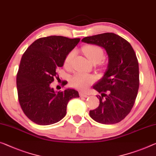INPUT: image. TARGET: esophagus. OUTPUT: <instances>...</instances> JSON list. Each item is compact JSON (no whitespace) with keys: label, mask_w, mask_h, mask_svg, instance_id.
Segmentation results:
<instances>
[{"label":"esophagus","mask_w":156,"mask_h":156,"mask_svg":"<svg viewBox=\"0 0 156 156\" xmlns=\"http://www.w3.org/2000/svg\"><path fill=\"white\" fill-rule=\"evenodd\" d=\"M80 97H87L88 96V93H85V92H80Z\"/></svg>","instance_id":"obj_1"}]
</instances>
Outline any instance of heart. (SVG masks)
<instances>
[{"mask_svg":"<svg viewBox=\"0 0 156 156\" xmlns=\"http://www.w3.org/2000/svg\"><path fill=\"white\" fill-rule=\"evenodd\" d=\"M83 53L90 61L94 63H99L104 58V52L101 47L98 45H87L82 49ZM75 56V51L72 50L65 57L63 65L66 68L71 66L73 59ZM96 80L95 76L90 74L76 73L71 77L70 83L74 88L79 90H86Z\"/></svg>","mask_w":156,"mask_h":156,"instance_id":"1","label":"heart"}]
</instances>
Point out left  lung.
Returning <instances> with one entry per match:
<instances>
[{"instance_id":"left-lung-1","label":"left lung","mask_w":156,"mask_h":156,"mask_svg":"<svg viewBox=\"0 0 156 156\" xmlns=\"http://www.w3.org/2000/svg\"><path fill=\"white\" fill-rule=\"evenodd\" d=\"M82 42L97 44L106 50L108 68L102 79L93 88L100 105L90 110V116L98 123L115 124L130 113L135 104L140 86L139 63L131 44L112 33L86 37Z\"/></svg>"}]
</instances>
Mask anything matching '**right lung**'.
Masks as SVG:
<instances>
[{
  "instance_id": "right-lung-1",
  "label": "right lung",
  "mask_w": 156,
  "mask_h": 156,
  "mask_svg": "<svg viewBox=\"0 0 156 156\" xmlns=\"http://www.w3.org/2000/svg\"><path fill=\"white\" fill-rule=\"evenodd\" d=\"M80 41L56 35L41 37L23 53L16 74L18 99L23 113L35 123L47 126L61 121L69 100L80 97L74 89L56 92L51 88L57 69ZM66 84L63 81L61 85Z\"/></svg>"
}]
</instances>
